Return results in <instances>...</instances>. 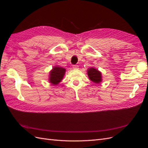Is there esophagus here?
I'll list each match as a JSON object with an SVG mask.
<instances>
[{
  "mask_svg": "<svg viewBox=\"0 0 148 148\" xmlns=\"http://www.w3.org/2000/svg\"><path fill=\"white\" fill-rule=\"evenodd\" d=\"M73 69L75 70H78L79 69V66H78V65H73Z\"/></svg>",
  "mask_w": 148,
  "mask_h": 148,
  "instance_id": "34e87169",
  "label": "esophagus"
}]
</instances>
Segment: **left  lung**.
I'll return each instance as SVG.
<instances>
[{
  "label": "left lung",
  "instance_id": "obj_1",
  "mask_svg": "<svg viewBox=\"0 0 148 148\" xmlns=\"http://www.w3.org/2000/svg\"><path fill=\"white\" fill-rule=\"evenodd\" d=\"M88 75L91 81L95 83H99L101 80V73L95 68H90L88 70Z\"/></svg>",
  "mask_w": 148,
  "mask_h": 148
}]
</instances>
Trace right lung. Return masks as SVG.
I'll list each match as a JSON object with an SVG mask.
<instances>
[{
	"mask_svg": "<svg viewBox=\"0 0 148 148\" xmlns=\"http://www.w3.org/2000/svg\"><path fill=\"white\" fill-rule=\"evenodd\" d=\"M65 73V69L59 66L53 67L50 72L49 81L53 85H57L61 82Z\"/></svg>",
	"mask_w": 148,
	"mask_h": 148,
	"instance_id": "add662e5",
	"label": "right lung"
}]
</instances>
